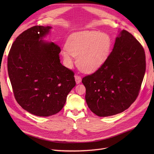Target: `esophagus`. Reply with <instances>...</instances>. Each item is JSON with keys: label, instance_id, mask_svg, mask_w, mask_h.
Wrapping results in <instances>:
<instances>
[{"label": "esophagus", "instance_id": "esophagus-1", "mask_svg": "<svg viewBox=\"0 0 154 154\" xmlns=\"http://www.w3.org/2000/svg\"><path fill=\"white\" fill-rule=\"evenodd\" d=\"M75 80L76 84H79L80 83V82H81L82 79H81V77H80V76H79V75H75Z\"/></svg>", "mask_w": 154, "mask_h": 154}]
</instances>
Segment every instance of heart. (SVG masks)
Instances as JSON below:
<instances>
[{
	"label": "heart",
	"instance_id": "b5f03b06",
	"mask_svg": "<svg viewBox=\"0 0 154 154\" xmlns=\"http://www.w3.org/2000/svg\"><path fill=\"white\" fill-rule=\"evenodd\" d=\"M112 47L110 36L96 30H84L71 34L61 55L68 66L73 65V56L77 57L78 67L86 73L100 68L107 60Z\"/></svg>",
	"mask_w": 154,
	"mask_h": 154
}]
</instances>
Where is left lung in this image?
Returning <instances> with one entry per match:
<instances>
[{"instance_id": "8db88e82", "label": "left lung", "mask_w": 154, "mask_h": 154, "mask_svg": "<svg viewBox=\"0 0 154 154\" xmlns=\"http://www.w3.org/2000/svg\"><path fill=\"white\" fill-rule=\"evenodd\" d=\"M145 67L142 45L127 30L120 31L106 62L82 79L88 108L99 117L116 115L127 109L139 95Z\"/></svg>"}]
</instances>
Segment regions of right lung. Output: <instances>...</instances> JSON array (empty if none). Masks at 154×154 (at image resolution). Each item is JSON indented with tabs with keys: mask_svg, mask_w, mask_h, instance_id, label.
<instances>
[{
	"mask_svg": "<svg viewBox=\"0 0 154 154\" xmlns=\"http://www.w3.org/2000/svg\"><path fill=\"white\" fill-rule=\"evenodd\" d=\"M51 29L36 26L23 32L7 59L16 100L24 110L39 117L60 111L76 84L74 73L60 63V47L43 40Z\"/></svg>",
	"mask_w": 154,
	"mask_h": 154,
	"instance_id": "add662e5",
	"label": "right lung"
}]
</instances>
